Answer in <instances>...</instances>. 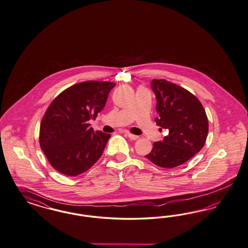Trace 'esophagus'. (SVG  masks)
<instances>
[{
	"label": "esophagus",
	"mask_w": 248,
	"mask_h": 248,
	"mask_svg": "<svg viewBox=\"0 0 248 248\" xmlns=\"http://www.w3.org/2000/svg\"><path fill=\"white\" fill-rule=\"evenodd\" d=\"M127 137L130 138V139H132V140H137L139 138L138 136H136V135H133V134H131V133H127Z\"/></svg>",
	"instance_id": "34e87169"
}]
</instances>
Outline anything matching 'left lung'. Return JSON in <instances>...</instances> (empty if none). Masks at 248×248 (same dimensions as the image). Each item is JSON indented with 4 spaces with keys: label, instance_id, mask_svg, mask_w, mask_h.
<instances>
[{
    "label": "left lung",
    "instance_id": "obj_1",
    "mask_svg": "<svg viewBox=\"0 0 248 248\" xmlns=\"http://www.w3.org/2000/svg\"><path fill=\"white\" fill-rule=\"evenodd\" d=\"M152 89L158 114L155 122L170 133L161 142H155L145 157L161 168H176L203 147L208 118L202 103L186 89L166 79H153Z\"/></svg>",
    "mask_w": 248,
    "mask_h": 248
}]
</instances>
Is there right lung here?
<instances>
[{
	"label": "right lung",
	"mask_w": 248,
	"mask_h": 248,
	"mask_svg": "<svg viewBox=\"0 0 248 248\" xmlns=\"http://www.w3.org/2000/svg\"><path fill=\"white\" fill-rule=\"evenodd\" d=\"M115 85L110 81L79 82L64 90L49 104L40 124L39 144L56 170L76 177L99 160L111 135L94 132L89 120L103 110Z\"/></svg>",
	"instance_id": "1"
}]
</instances>
